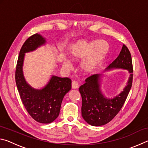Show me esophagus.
<instances>
[{
    "instance_id": "obj_1",
    "label": "esophagus",
    "mask_w": 148,
    "mask_h": 148,
    "mask_svg": "<svg viewBox=\"0 0 148 148\" xmlns=\"http://www.w3.org/2000/svg\"><path fill=\"white\" fill-rule=\"evenodd\" d=\"M78 87H79L78 84H77L76 82H75V81L72 82V89H76L78 88Z\"/></svg>"
}]
</instances>
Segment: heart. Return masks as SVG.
Masks as SVG:
<instances>
[{
  "label": "heart",
  "instance_id": "heart-1",
  "mask_svg": "<svg viewBox=\"0 0 148 148\" xmlns=\"http://www.w3.org/2000/svg\"><path fill=\"white\" fill-rule=\"evenodd\" d=\"M108 46L105 41L80 40L71 47L69 57L74 62L86 57L80 64V69L84 74H91L98 69L108 53ZM62 66L66 71L71 69V63L66 60L62 61Z\"/></svg>",
  "mask_w": 148,
  "mask_h": 148
}]
</instances>
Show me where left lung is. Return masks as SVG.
I'll list each match as a JSON object with an SVG mask.
<instances>
[{
	"mask_svg": "<svg viewBox=\"0 0 148 148\" xmlns=\"http://www.w3.org/2000/svg\"><path fill=\"white\" fill-rule=\"evenodd\" d=\"M114 69L126 70L130 75L123 91L112 98L106 97L102 91V74H94L87 77L86 84L79 88L82 98V116L92 126H102L113 119L123 106L131 90L133 72L131 55L124 44L119 56L105 71Z\"/></svg>",
	"mask_w": 148,
	"mask_h": 148,
	"instance_id": "obj_1",
	"label": "left lung"
}]
</instances>
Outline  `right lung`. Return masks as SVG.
<instances>
[{"label": "right lung", "instance_id": "right-lung-1", "mask_svg": "<svg viewBox=\"0 0 148 148\" xmlns=\"http://www.w3.org/2000/svg\"><path fill=\"white\" fill-rule=\"evenodd\" d=\"M46 44V40L35 34L27 40L20 50L16 71V83L22 102L30 116L40 123H50L59 116L64 95L71 89V79L52 75L41 89H34L27 83L23 74L26 53Z\"/></svg>", "mask_w": 148, "mask_h": 148}]
</instances>
